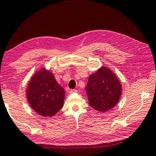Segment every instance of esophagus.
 <instances>
[{
    "label": "esophagus",
    "mask_w": 156,
    "mask_h": 156,
    "mask_svg": "<svg viewBox=\"0 0 156 156\" xmlns=\"http://www.w3.org/2000/svg\"><path fill=\"white\" fill-rule=\"evenodd\" d=\"M78 90H71L69 91V93H73V92H77Z\"/></svg>",
    "instance_id": "1"
}]
</instances>
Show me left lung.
Returning a JSON list of instances; mask_svg holds the SVG:
<instances>
[{
  "label": "left lung",
  "instance_id": "8db88e82",
  "mask_svg": "<svg viewBox=\"0 0 156 156\" xmlns=\"http://www.w3.org/2000/svg\"><path fill=\"white\" fill-rule=\"evenodd\" d=\"M85 90L91 107L105 112L118 103L122 94V85L110 69L102 66L90 76Z\"/></svg>",
  "mask_w": 156,
  "mask_h": 156
}]
</instances>
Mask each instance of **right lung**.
Wrapping results in <instances>:
<instances>
[{
    "label": "right lung",
    "instance_id": "obj_1",
    "mask_svg": "<svg viewBox=\"0 0 156 156\" xmlns=\"http://www.w3.org/2000/svg\"><path fill=\"white\" fill-rule=\"evenodd\" d=\"M65 91L51 71L41 68L30 80L26 91L31 108L43 117H52L62 108Z\"/></svg>",
    "mask_w": 156,
    "mask_h": 156
}]
</instances>
